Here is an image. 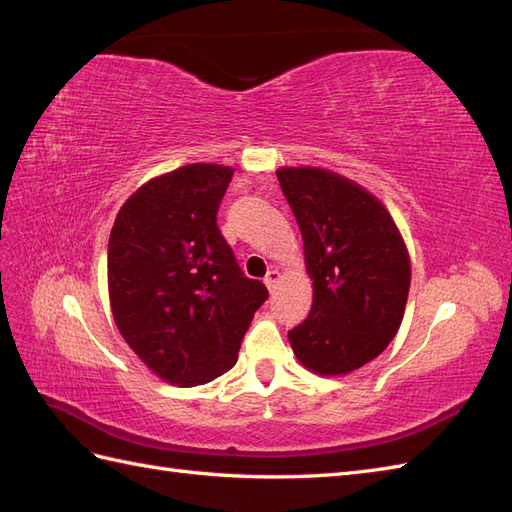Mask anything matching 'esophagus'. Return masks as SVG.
Returning <instances> with one entry per match:
<instances>
[{
  "label": "esophagus",
  "instance_id": "obj_1",
  "mask_svg": "<svg viewBox=\"0 0 512 512\" xmlns=\"http://www.w3.org/2000/svg\"><path fill=\"white\" fill-rule=\"evenodd\" d=\"M277 282H280V273H277V271H269L265 275V284H267L269 290H273L277 286Z\"/></svg>",
  "mask_w": 512,
  "mask_h": 512
}]
</instances>
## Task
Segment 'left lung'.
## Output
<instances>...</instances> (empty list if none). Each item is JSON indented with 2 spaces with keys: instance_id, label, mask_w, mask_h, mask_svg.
Instances as JSON below:
<instances>
[{
  "instance_id": "8db88e82",
  "label": "left lung",
  "mask_w": 512,
  "mask_h": 512,
  "mask_svg": "<svg viewBox=\"0 0 512 512\" xmlns=\"http://www.w3.org/2000/svg\"><path fill=\"white\" fill-rule=\"evenodd\" d=\"M314 280L309 316L288 331L297 359L320 376L374 361L399 331L410 256L393 218L354 181L322 168H280Z\"/></svg>"
}]
</instances>
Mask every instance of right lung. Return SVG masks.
<instances>
[{
	"label": "right lung",
	"instance_id": "1",
	"mask_svg": "<svg viewBox=\"0 0 512 512\" xmlns=\"http://www.w3.org/2000/svg\"><path fill=\"white\" fill-rule=\"evenodd\" d=\"M232 173L188 164L151 179L119 209L108 239L117 329L170 384L226 374L269 297L265 284L245 277L215 220Z\"/></svg>",
	"mask_w": 512,
	"mask_h": 512
}]
</instances>
